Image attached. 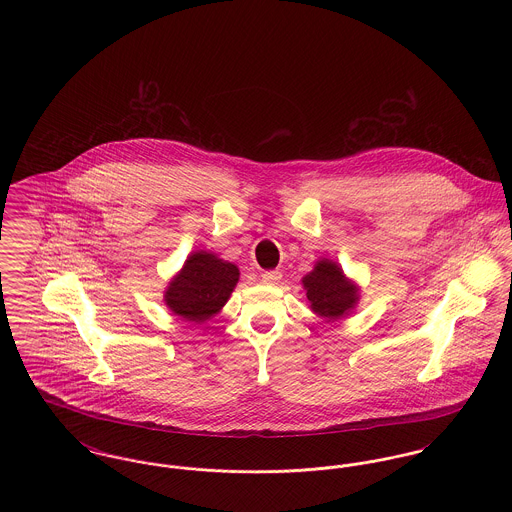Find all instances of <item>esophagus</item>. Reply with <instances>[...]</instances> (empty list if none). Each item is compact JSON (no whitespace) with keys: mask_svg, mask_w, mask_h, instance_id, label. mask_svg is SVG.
<instances>
[{"mask_svg":"<svg viewBox=\"0 0 512 512\" xmlns=\"http://www.w3.org/2000/svg\"><path fill=\"white\" fill-rule=\"evenodd\" d=\"M261 280H263V284L274 286V284H278L282 280V274L278 270H267V272L261 274Z\"/></svg>","mask_w":512,"mask_h":512,"instance_id":"34e87169","label":"esophagus"}]
</instances>
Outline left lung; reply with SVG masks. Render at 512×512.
Instances as JSON below:
<instances>
[{
	"mask_svg": "<svg viewBox=\"0 0 512 512\" xmlns=\"http://www.w3.org/2000/svg\"><path fill=\"white\" fill-rule=\"evenodd\" d=\"M301 284L311 311L326 322L351 315L361 299V286L328 257H320L313 270L301 278Z\"/></svg>",
	"mask_w": 512,
	"mask_h": 512,
	"instance_id": "1",
	"label": "left lung"
}]
</instances>
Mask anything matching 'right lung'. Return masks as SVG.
I'll list each match as a JSON object with an SVG mask.
<instances>
[{"instance_id":"add662e5","label":"right lung","mask_w":512,"mask_h":512,"mask_svg":"<svg viewBox=\"0 0 512 512\" xmlns=\"http://www.w3.org/2000/svg\"><path fill=\"white\" fill-rule=\"evenodd\" d=\"M240 280V268L211 251H194L163 292L172 315L201 324L220 313Z\"/></svg>"}]
</instances>
